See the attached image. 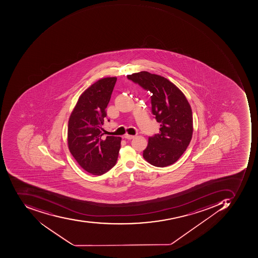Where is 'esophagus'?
<instances>
[{"instance_id":"1","label":"esophagus","mask_w":258,"mask_h":258,"mask_svg":"<svg viewBox=\"0 0 258 258\" xmlns=\"http://www.w3.org/2000/svg\"><path fill=\"white\" fill-rule=\"evenodd\" d=\"M124 138L127 139V140H133V139L135 138V137H134V136L128 135V134H125V135L124 136Z\"/></svg>"}]
</instances>
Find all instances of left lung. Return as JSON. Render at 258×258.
<instances>
[{
    "mask_svg": "<svg viewBox=\"0 0 258 258\" xmlns=\"http://www.w3.org/2000/svg\"><path fill=\"white\" fill-rule=\"evenodd\" d=\"M127 78L152 93V113L160 124L159 133L149 137L143 157L156 167L171 165L191 140L193 118L187 98L173 83L157 74L141 71Z\"/></svg>",
    "mask_w": 258,
    "mask_h": 258,
    "instance_id": "8db88e82",
    "label": "left lung"
}]
</instances>
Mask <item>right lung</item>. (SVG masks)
I'll list each match as a JSON object with an SVG mask.
<instances>
[{
	"mask_svg": "<svg viewBox=\"0 0 258 258\" xmlns=\"http://www.w3.org/2000/svg\"><path fill=\"white\" fill-rule=\"evenodd\" d=\"M116 81V78H102L93 84L80 96L69 118L70 152L79 165L93 175H101L112 168L121 147V137L104 140L101 131Z\"/></svg>",
	"mask_w": 258,
	"mask_h": 258,
	"instance_id": "right-lung-1",
	"label": "right lung"
}]
</instances>
